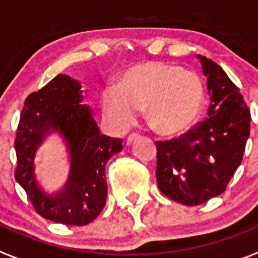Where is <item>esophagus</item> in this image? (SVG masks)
<instances>
[{
  "instance_id": "34e87169",
  "label": "esophagus",
  "mask_w": 258,
  "mask_h": 258,
  "mask_svg": "<svg viewBox=\"0 0 258 258\" xmlns=\"http://www.w3.org/2000/svg\"><path fill=\"white\" fill-rule=\"evenodd\" d=\"M138 137H140V134H138V133L129 134V136L126 137V145H131V143L133 142V141H136L137 138H138Z\"/></svg>"
}]
</instances>
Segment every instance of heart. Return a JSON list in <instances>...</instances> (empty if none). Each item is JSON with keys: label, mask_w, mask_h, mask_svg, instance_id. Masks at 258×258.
I'll list each match as a JSON object with an SVG mask.
<instances>
[{"label": "heart", "mask_w": 258, "mask_h": 258, "mask_svg": "<svg viewBox=\"0 0 258 258\" xmlns=\"http://www.w3.org/2000/svg\"><path fill=\"white\" fill-rule=\"evenodd\" d=\"M204 84L194 71L161 60L138 63L124 71L115 86L102 92V108L117 131L136 122L140 109L157 133L177 136L190 129L204 106Z\"/></svg>", "instance_id": "heart-1"}]
</instances>
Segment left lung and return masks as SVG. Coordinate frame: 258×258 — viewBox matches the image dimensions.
I'll return each instance as SVG.
<instances>
[{"label": "left lung", "instance_id": "8db88e82", "mask_svg": "<svg viewBox=\"0 0 258 258\" xmlns=\"http://www.w3.org/2000/svg\"><path fill=\"white\" fill-rule=\"evenodd\" d=\"M199 58L208 77V117L179 137L156 142L157 186L184 206H199L226 190L249 137L250 112L240 89L217 63Z\"/></svg>", "mask_w": 258, "mask_h": 258}]
</instances>
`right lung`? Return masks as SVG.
Returning <instances> with one entry per match:
<instances>
[{
	"mask_svg": "<svg viewBox=\"0 0 258 258\" xmlns=\"http://www.w3.org/2000/svg\"><path fill=\"white\" fill-rule=\"evenodd\" d=\"M80 89L79 81L58 75L38 92L31 93L15 138V178L41 217L67 226H84L99 216L107 199L104 166L122 150V140L99 133L90 108L81 104ZM52 130L66 140L71 172L66 187L56 196H47L35 183L33 157L43 137Z\"/></svg>",
	"mask_w": 258,
	"mask_h": 258,
	"instance_id": "1",
	"label": "right lung"
}]
</instances>
